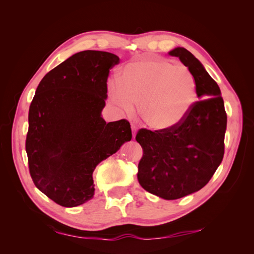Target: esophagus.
I'll return each mask as SVG.
<instances>
[{
    "label": "esophagus",
    "instance_id": "obj_1",
    "mask_svg": "<svg viewBox=\"0 0 254 254\" xmlns=\"http://www.w3.org/2000/svg\"><path fill=\"white\" fill-rule=\"evenodd\" d=\"M131 129H132V137L134 139L135 133H136V130H137V126L135 124H131Z\"/></svg>",
    "mask_w": 254,
    "mask_h": 254
}]
</instances>
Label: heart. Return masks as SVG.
Here are the masks:
<instances>
[{"label": "heart", "instance_id": "1", "mask_svg": "<svg viewBox=\"0 0 254 254\" xmlns=\"http://www.w3.org/2000/svg\"><path fill=\"white\" fill-rule=\"evenodd\" d=\"M111 102L125 112L140 104L146 124L171 129L187 118L197 99V83L189 67L162 58H146L126 64L109 83Z\"/></svg>", "mask_w": 254, "mask_h": 254}]
</instances>
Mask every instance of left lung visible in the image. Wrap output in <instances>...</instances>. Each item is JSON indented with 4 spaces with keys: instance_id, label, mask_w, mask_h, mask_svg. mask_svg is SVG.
Segmentation results:
<instances>
[{
    "instance_id": "left-lung-1",
    "label": "left lung",
    "mask_w": 254,
    "mask_h": 254,
    "mask_svg": "<svg viewBox=\"0 0 254 254\" xmlns=\"http://www.w3.org/2000/svg\"><path fill=\"white\" fill-rule=\"evenodd\" d=\"M193 73L200 98L180 124L166 130L142 128L135 140L143 149L137 180L149 193L174 200L201 190L225 153L227 113L220 89L193 54L184 48L170 53Z\"/></svg>"
}]
</instances>
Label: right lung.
<instances>
[{
	"label": "right lung",
	"mask_w": 254,
	"mask_h": 254,
	"mask_svg": "<svg viewBox=\"0 0 254 254\" xmlns=\"http://www.w3.org/2000/svg\"><path fill=\"white\" fill-rule=\"evenodd\" d=\"M119 63L108 52H79L51 70L36 90L25 142L29 174L59 205L92 199L97 164L131 140L127 120L107 124L101 114L109 72Z\"/></svg>",
	"instance_id": "add662e5"
}]
</instances>
